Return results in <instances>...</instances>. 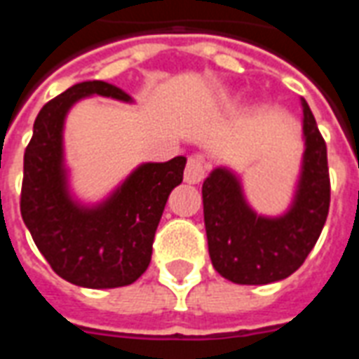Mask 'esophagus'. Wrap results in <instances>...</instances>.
Listing matches in <instances>:
<instances>
[{
	"label": "esophagus",
	"mask_w": 359,
	"mask_h": 359,
	"mask_svg": "<svg viewBox=\"0 0 359 359\" xmlns=\"http://www.w3.org/2000/svg\"><path fill=\"white\" fill-rule=\"evenodd\" d=\"M205 171H208V161H205V157H188L187 169H184V180H187L188 184H198V182H202L203 177H205Z\"/></svg>",
	"instance_id": "obj_1"
}]
</instances>
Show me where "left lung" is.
<instances>
[{
    "label": "left lung",
    "instance_id": "obj_1",
    "mask_svg": "<svg viewBox=\"0 0 359 359\" xmlns=\"http://www.w3.org/2000/svg\"><path fill=\"white\" fill-rule=\"evenodd\" d=\"M302 109L306 151L298 190L285 215H257L244 200L238 179L225 167L213 169L203 180L211 264L221 277L236 285H269L290 277L323 231L331 203L327 144L306 100H302Z\"/></svg>",
    "mask_w": 359,
    "mask_h": 359
}]
</instances>
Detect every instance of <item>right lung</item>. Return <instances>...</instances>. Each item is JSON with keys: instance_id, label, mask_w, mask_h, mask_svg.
Instances as JSON below:
<instances>
[{"instance_id": "1", "label": "right lung", "mask_w": 359, "mask_h": 359, "mask_svg": "<svg viewBox=\"0 0 359 359\" xmlns=\"http://www.w3.org/2000/svg\"><path fill=\"white\" fill-rule=\"evenodd\" d=\"M86 95L130 102L117 86L88 81L43 105L25 149L20 215L59 277L84 288H117L148 269L159 219L171 190L182 182L187 157L140 165L100 205L74 202L63 165V125L69 109Z\"/></svg>"}]
</instances>
